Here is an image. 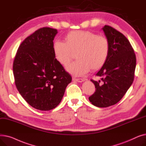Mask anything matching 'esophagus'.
<instances>
[{
	"label": "esophagus",
	"instance_id": "obj_1",
	"mask_svg": "<svg viewBox=\"0 0 146 146\" xmlns=\"http://www.w3.org/2000/svg\"><path fill=\"white\" fill-rule=\"evenodd\" d=\"M72 80H73V81H74V82H80V83H82V82L85 81V79H76V78H73Z\"/></svg>",
	"mask_w": 146,
	"mask_h": 146
}]
</instances>
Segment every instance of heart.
Returning <instances> with one entry per match:
<instances>
[{
    "label": "heart",
    "mask_w": 146,
    "mask_h": 146,
    "mask_svg": "<svg viewBox=\"0 0 146 146\" xmlns=\"http://www.w3.org/2000/svg\"><path fill=\"white\" fill-rule=\"evenodd\" d=\"M55 60L62 66H67L76 54L78 60L69 64L66 70L80 76L92 71H98L104 66L110 53V43L104 36L88 31L69 32L64 42L56 41L52 45Z\"/></svg>",
    "instance_id": "1"
}]
</instances>
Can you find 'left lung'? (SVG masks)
<instances>
[{
  "mask_svg": "<svg viewBox=\"0 0 146 146\" xmlns=\"http://www.w3.org/2000/svg\"><path fill=\"white\" fill-rule=\"evenodd\" d=\"M102 29L110 43V53L105 64L96 74L101 80H91L96 91L89 100L94 106L106 108L118 103L131 86L136 57L123 34L108 25Z\"/></svg>",
  "mask_w": 146,
  "mask_h": 146,
  "instance_id": "left-lung-1",
  "label": "left lung"
}]
</instances>
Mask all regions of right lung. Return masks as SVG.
<instances>
[{
	"instance_id": "1",
	"label": "right lung",
	"mask_w": 146,
	"mask_h": 146,
	"mask_svg": "<svg viewBox=\"0 0 146 146\" xmlns=\"http://www.w3.org/2000/svg\"><path fill=\"white\" fill-rule=\"evenodd\" d=\"M57 33L48 27L38 29L21 43L13 61L18 90L28 104L40 111L55 108L72 82L54 56L53 40Z\"/></svg>"
}]
</instances>
